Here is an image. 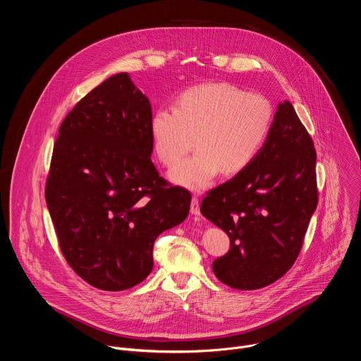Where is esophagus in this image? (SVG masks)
Wrapping results in <instances>:
<instances>
[{"label": "esophagus", "instance_id": "esophagus-1", "mask_svg": "<svg viewBox=\"0 0 361 361\" xmlns=\"http://www.w3.org/2000/svg\"><path fill=\"white\" fill-rule=\"evenodd\" d=\"M190 212L194 216H200V202H198V197L192 195L191 198V205H190Z\"/></svg>", "mask_w": 361, "mask_h": 361}]
</instances>
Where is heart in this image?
Wrapping results in <instances>:
<instances>
[{
	"label": "heart",
	"mask_w": 361,
	"mask_h": 361,
	"mask_svg": "<svg viewBox=\"0 0 361 361\" xmlns=\"http://www.w3.org/2000/svg\"><path fill=\"white\" fill-rule=\"evenodd\" d=\"M274 121L271 101L223 81L202 82L183 90L173 110L159 109L149 120L152 151L159 161L174 167L190 149L194 156L180 163L170 178L198 191L223 171L234 176L245 170L264 147Z\"/></svg>",
	"instance_id": "b5f03b06"
}]
</instances>
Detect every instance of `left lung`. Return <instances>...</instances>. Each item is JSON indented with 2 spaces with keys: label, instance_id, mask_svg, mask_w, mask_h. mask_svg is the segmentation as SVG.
Returning <instances> with one entry per match:
<instances>
[{
  "label": "left lung",
  "instance_id": "1",
  "mask_svg": "<svg viewBox=\"0 0 361 361\" xmlns=\"http://www.w3.org/2000/svg\"><path fill=\"white\" fill-rule=\"evenodd\" d=\"M316 159L312 135L284 101L255 160L204 197L201 214L230 238L213 262L221 283L259 290L293 267L319 201Z\"/></svg>",
  "mask_w": 361,
  "mask_h": 361
}]
</instances>
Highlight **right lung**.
I'll list each match as a JSON object with an SVG mask.
<instances>
[{
  "mask_svg": "<svg viewBox=\"0 0 361 361\" xmlns=\"http://www.w3.org/2000/svg\"><path fill=\"white\" fill-rule=\"evenodd\" d=\"M148 98L127 73L102 81L60 126L45 201L68 266L90 286L121 291L151 273L152 247L185 220L191 194L160 177Z\"/></svg>",
  "mask_w": 361,
  "mask_h": 361,
  "instance_id": "obj_1",
  "label": "right lung"
}]
</instances>
